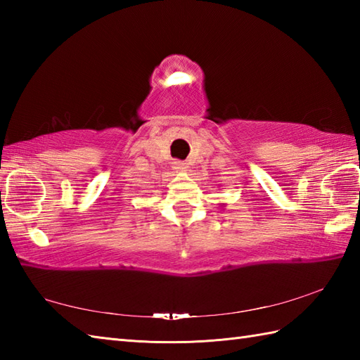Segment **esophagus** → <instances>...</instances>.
I'll list each match as a JSON object with an SVG mask.
<instances>
[{
  "label": "esophagus",
  "mask_w": 360,
  "mask_h": 360,
  "mask_svg": "<svg viewBox=\"0 0 360 360\" xmlns=\"http://www.w3.org/2000/svg\"><path fill=\"white\" fill-rule=\"evenodd\" d=\"M173 168L176 172H187L188 165L186 162H182V160H174L173 162Z\"/></svg>",
  "instance_id": "obj_1"
}]
</instances>
